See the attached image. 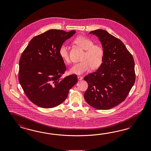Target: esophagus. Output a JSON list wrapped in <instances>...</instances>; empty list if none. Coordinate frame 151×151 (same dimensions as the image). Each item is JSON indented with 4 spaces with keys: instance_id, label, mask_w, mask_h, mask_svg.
<instances>
[{
    "instance_id": "1",
    "label": "esophagus",
    "mask_w": 151,
    "mask_h": 151,
    "mask_svg": "<svg viewBox=\"0 0 151 151\" xmlns=\"http://www.w3.org/2000/svg\"><path fill=\"white\" fill-rule=\"evenodd\" d=\"M78 79H79V80H82V79H83V77H81V76H78Z\"/></svg>"
}]
</instances>
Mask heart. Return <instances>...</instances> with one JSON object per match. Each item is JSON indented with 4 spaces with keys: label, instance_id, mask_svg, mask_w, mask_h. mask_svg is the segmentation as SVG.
Listing matches in <instances>:
<instances>
[{
    "label": "heart",
    "instance_id": "b5f03b06",
    "mask_svg": "<svg viewBox=\"0 0 151 151\" xmlns=\"http://www.w3.org/2000/svg\"><path fill=\"white\" fill-rule=\"evenodd\" d=\"M74 43L79 47L85 50L81 60V62L73 65L70 69L69 73L74 74H82L89 69H96L101 65L103 61L104 51L100 44H94V41L89 38L79 36L74 40ZM59 55L65 62H69V51L68 46L63 43L59 48Z\"/></svg>",
    "mask_w": 151,
    "mask_h": 151
}]
</instances>
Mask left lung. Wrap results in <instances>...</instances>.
<instances>
[{"label": "left lung", "mask_w": 151, "mask_h": 151, "mask_svg": "<svg viewBox=\"0 0 151 151\" xmlns=\"http://www.w3.org/2000/svg\"><path fill=\"white\" fill-rule=\"evenodd\" d=\"M89 34L99 37L104 56L98 69L84 77L88 84L84 99L95 109H110L124 101L134 86V58L120 40L106 31L98 29Z\"/></svg>", "instance_id": "obj_1"}]
</instances>
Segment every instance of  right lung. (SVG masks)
<instances>
[{"mask_svg":"<svg viewBox=\"0 0 151 151\" xmlns=\"http://www.w3.org/2000/svg\"><path fill=\"white\" fill-rule=\"evenodd\" d=\"M76 33L50 30L35 36L19 61V81L27 97L41 108H52L62 103L77 83V76H62L66 70L59 48Z\"/></svg>","mask_w":151,"mask_h":151,"instance_id":"right-lung-1","label":"right lung"}]
</instances>
